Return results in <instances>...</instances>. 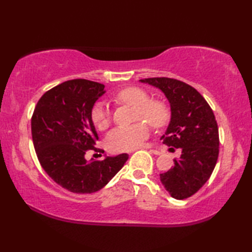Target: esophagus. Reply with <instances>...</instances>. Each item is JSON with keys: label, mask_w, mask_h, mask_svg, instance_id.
I'll return each mask as SVG.
<instances>
[{"label": "esophagus", "mask_w": 252, "mask_h": 252, "mask_svg": "<svg viewBox=\"0 0 252 252\" xmlns=\"http://www.w3.org/2000/svg\"><path fill=\"white\" fill-rule=\"evenodd\" d=\"M140 149H150V152H151V153H153V155H156V156H160V155H161V152H160V151L156 150V149H151V147H149V146L142 147V148H140Z\"/></svg>", "instance_id": "obj_1"}]
</instances>
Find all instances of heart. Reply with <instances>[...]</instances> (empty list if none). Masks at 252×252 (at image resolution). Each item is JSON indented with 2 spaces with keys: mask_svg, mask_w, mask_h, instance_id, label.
Returning <instances> with one entry per match:
<instances>
[{
  "mask_svg": "<svg viewBox=\"0 0 252 252\" xmlns=\"http://www.w3.org/2000/svg\"><path fill=\"white\" fill-rule=\"evenodd\" d=\"M116 101L135 106L134 119L138 122L129 126H118L109 132L105 146L111 152L130 151L141 146L148 139L150 130L146 122L153 127H162L170 119V111L164 102L151 100L147 91L138 87H129L114 95ZM91 120L97 130H105L110 125V111L103 102H96L91 109Z\"/></svg>",
  "mask_w": 252,
  "mask_h": 252,
  "instance_id": "heart-1",
  "label": "heart"
}]
</instances>
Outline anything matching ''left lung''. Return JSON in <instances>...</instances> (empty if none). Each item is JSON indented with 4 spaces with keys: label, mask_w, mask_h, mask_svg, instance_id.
<instances>
[{
    "label": "left lung",
    "mask_w": 252,
    "mask_h": 252,
    "mask_svg": "<svg viewBox=\"0 0 252 252\" xmlns=\"http://www.w3.org/2000/svg\"><path fill=\"white\" fill-rule=\"evenodd\" d=\"M164 93L171 106V120L161 136L168 147L180 148L174 165L160 174L172 198L193 195L210 178L219 156V130L215 114L204 97L191 85L170 78L140 80Z\"/></svg>",
    "instance_id": "left-lung-1"
}]
</instances>
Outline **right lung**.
<instances>
[{
    "label": "right lung",
    "instance_id": "1",
    "mask_svg": "<svg viewBox=\"0 0 252 252\" xmlns=\"http://www.w3.org/2000/svg\"><path fill=\"white\" fill-rule=\"evenodd\" d=\"M105 93L104 85L84 79L65 81L46 91L34 109L31 130L42 168L59 186L74 193H93L120 171L129 156L87 161L99 136L91 109Z\"/></svg>",
    "mask_w": 252,
    "mask_h": 252
}]
</instances>
